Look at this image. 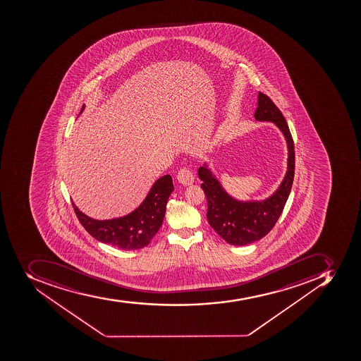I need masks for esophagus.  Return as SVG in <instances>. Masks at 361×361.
<instances>
[{
  "mask_svg": "<svg viewBox=\"0 0 361 361\" xmlns=\"http://www.w3.org/2000/svg\"><path fill=\"white\" fill-rule=\"evenodd\" d=\"M194 177L193 173H192L191 170L188 169V168H182V169L179 170L178 173H177V179H178V182L183 185H191L194 183Z\"/></svg>",
  "mask_w": 361,
  "mask_h": 361,
  "instance_id": "1",
  "label": "esophagus"
}]
</instances>
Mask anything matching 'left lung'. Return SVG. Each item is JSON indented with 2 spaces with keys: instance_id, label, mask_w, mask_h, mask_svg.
I'll return each mask as SVG.
<instances>
[{
  "instance_id": "obj_1",
  "label": "left lung",
  "mask_w": 361,
  "mask_h": 361,
  "mask_svg": "<svg viewBox=\"0 0 361 361\" xmlns=\"http://www.w3.org/2000/svg\"><path fill=\"white\" fill-rule=\"evenodd\" d=\"M255 121H271L283 133L288 144V170L275 193L262 201H240L225 191L208 164L197 170L201 188L208 202L209 224L221 238L232 245H246L261 240L273 229L283 212L293 184L295 153L288 123L275 103L259 92Z\"/></svg>"
}]
</instances>
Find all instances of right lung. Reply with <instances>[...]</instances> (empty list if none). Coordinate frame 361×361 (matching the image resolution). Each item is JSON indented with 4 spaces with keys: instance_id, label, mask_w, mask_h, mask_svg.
I'll list each match as a JSON object with an SVG mask.
<instances>
[{
    "instance_id": "1",
    "label": "right lung",
    "mask_w": 361,
    "mask_h": 361,
    "mask_svg": "<svg viewBox=\"0 0 361 361\" xmlns=\"http://www.w3.org/2000/svg\"><path fill=\"white\" fill-rule=\"evenodd\" d=\"M85 109L82 106L80 114ZM173 191L170 175L160 177L147 193L143 202L123 217L97 220L82 214L73 202L80 223L94 238L121 250H138L149 245L164 221L166 207Z\"/></svg>"
}]
</instances>
